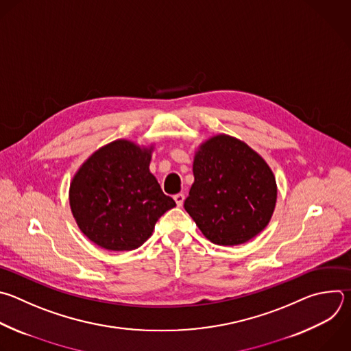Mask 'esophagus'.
Wrapping results in <instances>:
<instances>
[{
  "label": "esophagus",
  "instance_id": "esophagus-1",
  "mask_svg": "<svg viewBox=\"0 0 351 351\" xmlns=\"http://www.w3.org/2000/svg\"><path fill=\"white\" fill-rule=\"evenodd\" d=\"M173 199H175V202H176V205H178V206H182V205H183V202H184V194L179 193V194H176V195L173 197Z\"/></svg>",
  "mask_w": 351,
  "mask_h": 351
}]
</instances>
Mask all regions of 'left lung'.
Returning <instances> with one entry per match:
<instances>
[{"instance_id":"obj_1","label":"left lung","mask_w":351,"mask_h":351,"mask_svg":"<svg viewBox=\"0 0 351 351\" xmlns=\"http://www.w3.org/2000/svg\"><path fill=\"white\" fill-rule=\"evenodd\" d=\"M194 183L184 209L217 245H239L269 224L277 201L274 175L244 142L219 135L194 158Z\"/></svg>"}]
</instances>
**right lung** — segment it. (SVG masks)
Segmentation results:
<instances>
[{"mask_svg": "<svg viewBox=\"0 0 351 351\" xmlns=\"http://www.w3.org/2000/svg\"><path fill=\"white\" fill-rule=\"evenodd\" d=\"M150 150L115 141L92 154L70 186V206L84 234L108 251L139 248L175 201L149 171Z\"/></svg>", "mask_w": 351, "mask_h": 351, "instance_id": "obj_1", "label": "right lung"}]
</instances>
